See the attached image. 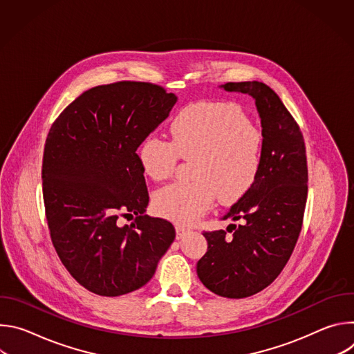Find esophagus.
I'll list each match as a JSON object with an SVG mask.
<instances>
[{"label":"esophagus","mask_w":354,"mask_h":354,"mask_svg":"<svg viewBox=\"0 0 354 354\" xmlns=\"http://www.w3.org/2000/svg\"><path fill=\"white\" fill-rule=\"evenodd\" d=\"M187 232H189V230H186L185 227H180V225L176 227V238L178 239H182Z\"/></svg>","instance_id":"34e87169"}]
</instances>
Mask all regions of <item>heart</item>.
I'll return each instance as SVG.
<instances>
[{
	"label": "heart",
	"instance_id": "b5f03b06",
	"mask_svg": "<svg viewBox=\"0 0 354 354\" xmlns=\"http://www.w3.org/2000/svg\"><path fill=\"white\" fill-rule=\"evenodd\" d=\"M263 136L234 104L198 102L185 108L171 124V141L148 136L138 147L142 171L154 180L168 178L179 157L193 158L190 183L172 182L157 190L158 214L179 224L203 216L218 196L234 203L258 179Z\"/></svg>",
	"mask_w": 354,
	"mask_h": 354
}]
</instances>
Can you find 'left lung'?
<instances>
[{
    "mask_svg": "<svg viewBox=\"0 0 354 354\" xmlns=\"http://www.w3.org/2000/svg\"><path fill=\"white\" fill-rule=\"evenodd\" d=\"M227 92L255 100L263 136L262 167L257 182L221 220L238 225L205 232L206 255L197 276L210 291L227 298L254 295L272 284L297 243L308 192L306 144L292 116L266 84L227 82Z\"/></svg>",
    "mask_w": 354,
    "mask_h": 354,
    "instance_id": "1",
    "label": "left lung"
}]
</instances>
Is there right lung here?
Masks as SVG:
<instances>
[{
  "mask_svg": "<svg viewBox=\"0 0 354 354\" xmlns=\"http://www.w3.org/2000/svg\"><path fill=\"white\" fill-rule=\"evenodd\" d=\"M176 100L147 82L99 85L81 93L48 131L41 180L50 236L70 274L97 295L147 284L175 239L169 221L144 214L148 192L136 151ZM119 211L136 220L120 227Z\"/></svg>",
  "mask_w": 354,
  "mask_h": 354,
  "instance_id": "obj_1",
  "label": "right lung"
}]
</instances>
